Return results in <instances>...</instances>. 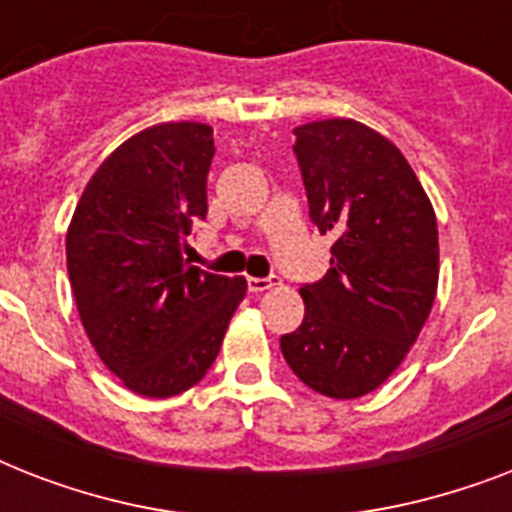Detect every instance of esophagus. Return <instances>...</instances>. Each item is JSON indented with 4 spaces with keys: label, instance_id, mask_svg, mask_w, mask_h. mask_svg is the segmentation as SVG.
Segmentation results:
<instances>
[{
    "label": "esophagus",
    "instance_id": "34e87169",
    "mask_svg": "<svg viewBox=\"0 0 512 512\" xmlns=\"http://www.w3.org/2000/svg\"><path fill=\"white\" fill-rule=\"evenodd\" d=\"M281 279H276V276H271V279H257V276H249L247 279V287L252 295H260V292H268V289L279 287Z\"/></svg>",
    "mask_w": 512,
    "mask_h": 512
}]
</instances>
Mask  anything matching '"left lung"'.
Here are the masks:
<instances>
[{"label":"left lung","mask_w":512,"mask_h":512,"mask_svg":"<svg viewBox=\"0 0 512 512\" xmlns=\"http://www.w3.org/2000/svg\"><path fill=\"white\" fill-rule=\"evenodd\" d=\"M295 135L311 220L335 244L327 276L300 287L305 319L281 353L321 396L361 398L396 372L428 321L436 212L404 154L372 127L324 119Z\"/></svg>","instance_id":"obj_1"}]
</instances>
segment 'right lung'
<instances>
[{
  "label": "right lung",
  "mask_w": 512,
  "mask_h": 512,
  "mask_svg": "<svg viewBox=\"0 0 512 512\" xmlns=\"http://www.w3.org/2000/svg\"><path fill=\"white\" fill-rule=\"evenodd\" d=\"M212 156L209 124H154L100 164L68 225V279L84 332L138 396L193 388L247 295L244 276H217L183 257L191 223L207 215Z\"/></svg>",
  "instance_id": "right-lung-1"
}]
</instances>
